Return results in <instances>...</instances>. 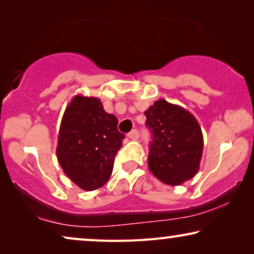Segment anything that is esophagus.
Here are the masks:
<instances>
[{"label": "esophagus", "instance_id": "esophagus-1", "mask_svg": "<svg viewBox=\"0 0 254 254\" xmlns=\"http://www.w3.org/2000/svg\"><path fill=\"white\" fill-rule=\"evenodd\" d=\"M138 136H140V134H138L137 129H133L130 133H128V137H129L130 140H137Z\"/></svg>", "mask_w": 254, "mask_h": 254}]
</instances>
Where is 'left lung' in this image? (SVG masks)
Wrapping results in <instances>:
<instances>
[{"instance_id": "left-lung-1", "label": "left lung", "mask_w": 254, "mask_h": 254, "mask_svg": "<svg viewBox=\"0 0 254 254\" xmlns=\"http://www.w3.org/2000/svg\"><path fill=\"white\" fill-rule=\"evenodd\" d=\"M152 133L148 166L166 185L178 186L199 171L203 150L202 130L189 111L158 99L144 112Z\"/></svg>"}]
</instances>
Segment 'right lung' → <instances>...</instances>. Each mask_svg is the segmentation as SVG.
Masks as SVG:
<instances>
[{
	"instance_id": "right-lung-1",
	"label": "right lung",
	"mask_w": 254,
	"mask_h": 254,
	"mask_svg": "<svg viewBox=\"0 0 254 254\" xmlns=\"http://www.w3.org/2000/svg\"><path fill=\"white\" fill-rule=\"evenodd\" d=\"M117 126V118L105 112L96 97L77 95L65 107L57 157L64 172L79 189L97 190L110 179L114 157L125 138Z\"/></svg>"
}]
</instances>
